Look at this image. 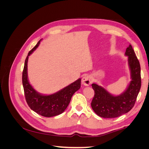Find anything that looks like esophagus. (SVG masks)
I'll list each match as a JSON object with an SVG mask.
<instances>
[{"label": "esophagus", "mask_w": 149, "mask_h": 149, "mask_svg": "<svg viewBox=\"0 0 149 149\" xmlns=\"http://www.w3.org/2000/svg\"><path fill=\"white\" fill-rule=\"evenodd\" d=\"M81 82L83 85L86 86H89L92 83V80L91 78H90V76L86 75L83 77Z\"/></svg>", "instance_id": "1"}]
</instances>
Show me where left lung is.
Wrapping results in <instances>:
<instances>
[{
	"mask_svg": "<svg viewBox=\"0 0 149 149\" xmlns=\"http://www.w3.org/2000/svg\"><path fill=\"white\" fill-rule=\"evenodd\" d=\"M125 55L128 57L131 81L124 92L114 95L101 86L92 84L94 96L91 107L94 112L101 118H114L127 113L136 102L141 87V66L131 45L126 49Z\"/></svg>",
	"mask_w": 149,
	"mask_h": 149,
	"instance_id": "8db88e82",
	"label": "left lung"
}]
</instances>
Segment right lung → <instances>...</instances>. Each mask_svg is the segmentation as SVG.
Here are the masks:
<instances>
[{
  "label": "right lung",
  "mask_w": 149,
  "mask_h": 149,
  "mask_svg": "<svg viewBox=\"0 0 149 149\" xmlns=\"http://www.w3.org/2000/svg\"><path fill=\"white\" fill-rule=\"evenodd\" d=\"M42 40L29 52L26 56L22 73L23 84L26 101L31 110L47 118L56 116L63 112L70 102L74 93L81 87V78L52 94H43L33 88L29 81L27 64L29 56L38 48Z\"/></svg>",
  "instance_id": "add662e5"
}]
</instances>
